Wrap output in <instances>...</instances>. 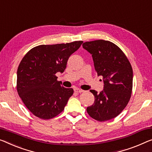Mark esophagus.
Segmentation results:
<instances>
[{"mask_svg":"<svg viewBox=\"0 0 152 152\" xmlns=\"http://www.w3.org/2000/svg\"><path fill=\"white\" fill-rule=\"evenodd\" d=\"M74 91L76 93H82L84 91L80 89H78V88H76V89H74Z\"/></svg>","mask_w":152,"mask_h":152,"instance_id":"1","label":"esophagus"}]
</instances>
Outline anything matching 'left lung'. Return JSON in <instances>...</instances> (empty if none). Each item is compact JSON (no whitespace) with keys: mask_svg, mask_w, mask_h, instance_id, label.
Here are the masks:
<instances>
[{"mask_svg":"<svg viewBox=\"0 0 152 152\" xmlns=\"http://www.w3.org/2000/svg\"><path fill=\"white\" fill-rule=\"evenodd\" d=\"M83 48L91 54L95 69L102 76L104 89L94 94L95 101L87 108L90 117L99 121L116 117L130 100L132 90L133 72L125 54L113 43L102 39L87 42Z\"/></svg>","mask_w":152,"mask_h":152,"instance_id":"obj_1","label":"left lung"}]
</instances>
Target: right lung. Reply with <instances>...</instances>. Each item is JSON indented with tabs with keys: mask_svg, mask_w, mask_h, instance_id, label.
Segmentation results:
<instances>
[{
	"mask_svg": "<svg viewBox=\"0 0 152 152\" xmlns=\"http://www.w3.org/2000/svg\"><path fill=\"white\" fill-rule=\"evenodd\" d=\"M83 42L40 45L22 59L17 71V91L35 116L50 119L64 110L74 89L62 87L55 74L64 72L69 57Z\"/></svg>",
	"mask_w": 152,
	"mask_h": 152,
	"instance_id": "1",
	"label": "right lung"
}]
</instances>
